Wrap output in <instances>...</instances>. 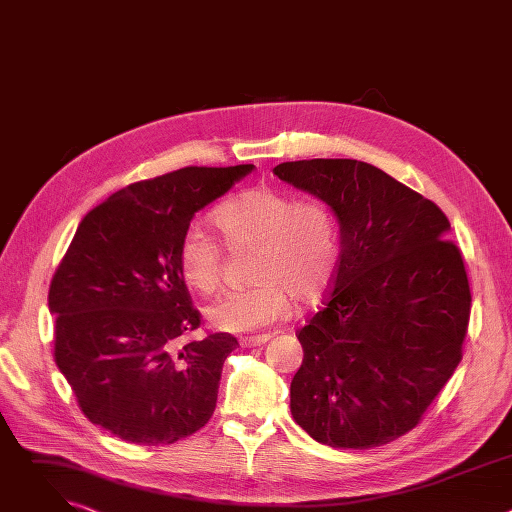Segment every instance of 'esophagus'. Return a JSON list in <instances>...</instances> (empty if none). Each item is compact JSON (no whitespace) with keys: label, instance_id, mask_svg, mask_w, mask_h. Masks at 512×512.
I'll return each mask as SVG.
<instances>
[{"label":"esophagus","instance_id":"1","mask_svg":"<svg viewBox=\"0 0 512 512\" xmlns=\"http://www.w3.org/2000/svg\"><path fill=\"white\" fill-rule=\"evenodd\" d=\"M267 340H269V336H267V334H259V336H243V338H241V344H243L245 348H253V346H263V344H267Z\"/></svg>","mask_w":512,"mask_h":512}]
</instances>
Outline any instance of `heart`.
Listing matches in <instances>:
<instances>
[{
    "mask_svg": "<svg viewBox=\"0 0 512 512\" xmlns=\"http://www.w3.org/2000/svg\"><path fill=\"white\" fill-rule=\"evenodd\" d=\"M212 221L231 249L255 247V285L218 300L208 320L225 332H251L283 322L300 304L318 302L334 281L340 235L334 212L320 200L298 202L273 188H249L218 206ZM178 263L184 281L204 296L223 281L225 251L202 227L180 239Z\"/></svg>",
    "mask_w": 512,
    "mask_h": 512,
    "instance_id": "b5f03b06",
    "label": "heart"
}]
</instances>
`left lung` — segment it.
I'll return each mask as SVG.
<instances>
[{
  "mask_svg": "<svg viewBox=\"0 0 512 512\" xmlns=\"http://www.w3.org/2000/svg\"><path fill=\"white\" fill-rule=\"evenodd\" d=\"M273 174L326 202L340 225L330 294L298 332L291 415L330 448L389 444L462 360L472 296L448 216L367 162H283Z\"/></svg>",
  "mask_w": 512,
  "mask_h": 512,
  "instance_id": "left-lung-1",
  "label": "left lung"
}]
</instances>
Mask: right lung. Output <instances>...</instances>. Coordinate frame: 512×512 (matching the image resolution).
I'll return each instance as SVG.
<instances>
[{"label":"right lung","instance_id":"obj_1","mask_svg":"<svg viewBox=\"0 0 512 512\" xmlns=\"http://www.w3.org/2000/svg\"><path fill=\"white\" fill-rule=\"evenodd\" d=\"M253 164L182 168L129 184L77 229L48 291L54 360L85 417L139 446L174 444L214 413L227 332L200 326L178 247L192 216Z\"/></svg>","mask_w":512,"mask_h":512}]
</instances>
